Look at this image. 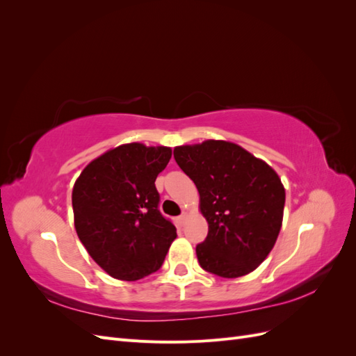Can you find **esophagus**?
Masks as SVG:
<instances>
[{"label":"esophagus","mask_w":356,"mask_h":356,"mask_svg":"<svg viewBox=\"0 0 356 356\" xmlns=\"http://www.w3.org/2000/svg\"><path fill=\"white\" fill-rule=\"evenodd\" d=\"M187 218H188V212H182V213L179 215V217H178V220H179L181 224H184Z\"/></svg>","instance_id":"1"}]
</instances>
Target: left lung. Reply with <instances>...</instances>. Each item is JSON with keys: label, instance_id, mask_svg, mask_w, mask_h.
<instances>
[{"label": "left lung", "instance_id": "left-lung-1", "mask_svg": "<svg viewBox=\"0 0 356 356\" xmlns=\"http://www.w3.org/2000/svg\"><path fill=\"white\" fill-rule=\"evenodd\" d=\"M195 182L208 236L196 246L203 270L221 277L251 273L272 251L282 225L285 188L261 159L227 141L175 147Z\"/></svg>", "mask_w": 356, "mask_h": 356}]
</instances>
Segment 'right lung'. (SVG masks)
Returning <instances> with one entry per match:
<instances>
[{
    "label": "right lung",
    "instance_id": "1",
    "mask_svg": "<svg viewBox=\"0 0 356 356\" xmlns=\"http://www.w3.org/2000/svg\"><path fill=\"white\" fill-rule=\"evenodd\" d=\"M169 147L118 145L83 169L72 188L74 225L89 255L110 276L138 281L157 272L177 229L159 211L154 181Z\"/></svg>",
    "mask_w": 356,
    "mask_h": 356
}]
</instances>
